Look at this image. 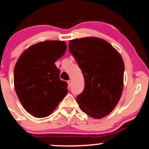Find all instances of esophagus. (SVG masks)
<instances>
[{
	"instance_id": "34e87169",
	"label": "esophagus",
	"mask_w": 149,
	"mask_h": 149,
	"mask_svg": "<svg viewBox=\"0 0 149 149\" xmlns=\"http://www.w3.org/2000/svg\"><path fill=\"white\" fill-rule=\"evenodd\" d=\"M67 83H68V86H70L71 85V80H68V81H67Z\"/></svg>"
}]
</instances>
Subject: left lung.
<instances>
[{
    "mask_svg": "<svg viewBox=\"0 0 149 149\" xmlns=\"http://www.w3.org/2000/svg\"><path fill=\"white\" fill-rule=\"evenodd\" d=\"M69 49L84 76V91L76 97L80 110L94 118L104 117L122 95L125 65L121 56L108 42L96 37L69 41Z\"/></svg>",
    "mask_w": 149,
    "mask_h": 149,
    "instance_id": "8db88e82",
    "label": "left lung"
}]
</instances>
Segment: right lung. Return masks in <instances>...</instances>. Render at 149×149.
Segmentation results:
<instances>
[{"instance_id":"obj_1","label":"right lung","mask_w":149,"mask_h":149,"mask_svg":"<svg viewBox=\"0 0 149 149\" xmlns=\"http://www.w3.org/2000/svg\"><path fill=\"white\" fill-rule=\"evenodd\" d=\"M65 41H45L24 52L15 65L14 87L26 110L37 118L52 112L67 93L55 62L64 55Z\"/></svg>"}]
</instances>
